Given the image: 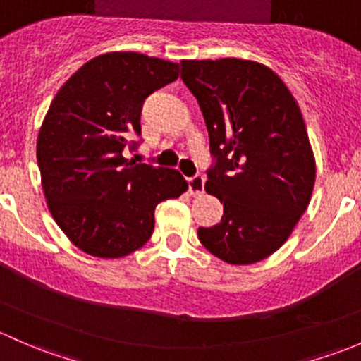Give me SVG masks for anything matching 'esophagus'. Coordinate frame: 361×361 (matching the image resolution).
I'll return each instance as SVG.
<instances>
[{
  "mask_svg": "<svg viewBox=\"0 0 361 361\" xmlns=\"http://www.w3.org/2000/svg\"><path fill=\"white\" fill-rule=\"evenodd\" d=\"M188 184H189V192L195 196H198V195H202L203 189H205V177L200 176V173H196V176L189 177Z\"/></svg>",
  "mask_w": 361,
  "mask_h": 361,
  "instance_id": "esophagus-1",
  "label": "esophagus"
}]
</instances>
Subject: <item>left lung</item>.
Segmentation results:
<instances>
[{"label": "left lung", "instance_id": "left-lung-1", "mask_svg": "<svg viewBox=\"0 0 361 361\" xmlns=\"http://www.w3.org/2000/svg\"><path fill=\"white\" fill-rule=\"evenodd\" d=\"M214 163L205 191L224 203L221 222L200 228L210 254L254 264L290 236L313 192L314 156L295 99L266 66L241 59L182 61Z\"/></svg>", "mask_w": 361, "mask_h": 361}]
</instances>
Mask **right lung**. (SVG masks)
<instances>
[{
	"instance_id": "1",
	"label": "right lung",
	"mask_w": 361,
	"mask_h": 361,
	"mask_svg": "<svg viewBox=\"0 0 361 361\" xmlns=\"http://www.w3.org/2000/svg\"><path fill=\"white\" fill-rule=\"evenodd\" d=\"M177 78L179 64L113 51L81 66L50 104L36 146L44 198L59 228L94 257L142 247L156 205L188 189L177 170L123 156L140 144L144 100Z\"/></svg>"
}]
</instances>
